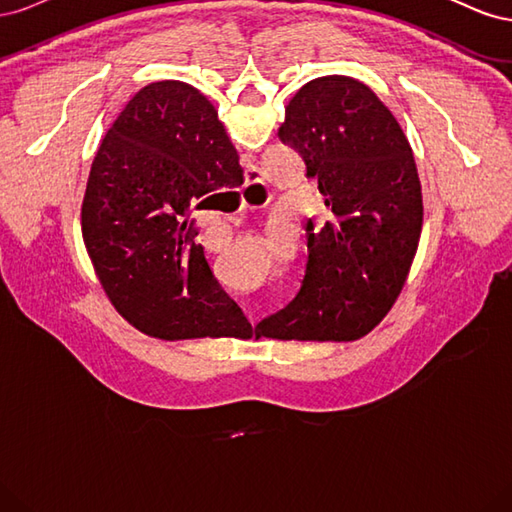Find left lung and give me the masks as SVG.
Returning <instances> with one entry per match:
<instances>
[{
    "instance_id": "obj_1",
    "label": "left lung",
    "mask_w": 512,
    "mask_h": 512,
    "mask_svg": "<svg viewBox=\"0 0 512 512\" xmlns=\"http://www.w3.org/2000/svg\"><path fill=\"white\" fill-rule=\"evenodd\" d=\"M297 149L329 209L307 220V265L284 309L256 337L350 342L367 335L404 288L423 226V194L404 130L367 85L350 76L309 81L277 130Z\"/></svg>"
}]
</instances>
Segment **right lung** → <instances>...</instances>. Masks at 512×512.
<instances>
[{
	"mask_svg": "<svg viewBox=\"0 0 512 512\" xmlns=\"http://www.w3.org/2000/svg\"><path fill=\"white\" fill-rule=\"evenodd\" d=\"M241 177L215 108L179 81L143 87L106 132L87 179L83 239L108 299L138 331L252 335L188 230L190 213Z\"/></svg>",
	"mask_w": 512,
	"mask_h": 512,
	"instance_id": "obj_1",
	"label": "right lung"
}]
</instances>
